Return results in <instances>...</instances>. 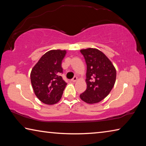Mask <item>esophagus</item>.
I'll list each match as a JSON object with an SVG mask.
<instances>
[{
	"instance_id": "1",
	"label": "esophagus",
	"mask_w": 146,
	"mask_h": 146,
	"mask_svg": "<svg viewBox=\"0 0 146 146\" xmlns=\"http://www.w3.org/2000/svg\"><path fill=\"white\" fill-rule=\"evenodd\" d=\"M76 80H77V77H76V76H74V77L71 80V82H76Z\"/></svg>"
}]
</instances>
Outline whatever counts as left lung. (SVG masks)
I'll use <instances>...</instances> for the list:
<instances>
[{"label": "left lung", "mask_w": 146, "mask_h": 146, "mask_svg": "<svg viewBox=\"0 0 146 146\" xmlns=\"http://www.w3.org/2000/svg\"><path fill=\"white\" fill-rule=\"evenodd\" d=\"M87 65V89L80 97L88 104H95L106 98L115 85L117 72L111 62L95 48L81 49Z\"/></svg>", "instance_id": "obj_1"}]
</instances>
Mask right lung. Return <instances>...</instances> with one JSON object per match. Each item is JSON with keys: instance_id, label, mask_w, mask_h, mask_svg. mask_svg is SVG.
Wrapping results in <instances>:
<instances>
[{"instance_id": "obj_1", "label": "right lung", "mask_w": 146, "mask_h": 146, "mask_svg": "<svg viewBox=\"0 0 146 146\" xmlns=\"http://www.w3.org/2000/svg\"><path fill=\"white\" fill-rule=\"evenodd\" d=\"M66 50L53 49L46 53L35 65L30 78L34 93L42 102L52 105L60 100L67 85L62 76V60Z\"/></svg>"}]
</instances>
